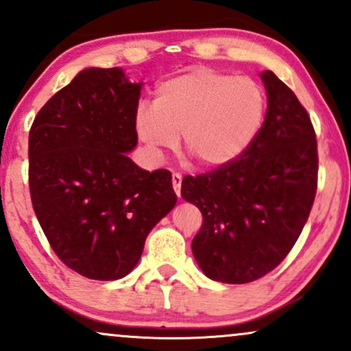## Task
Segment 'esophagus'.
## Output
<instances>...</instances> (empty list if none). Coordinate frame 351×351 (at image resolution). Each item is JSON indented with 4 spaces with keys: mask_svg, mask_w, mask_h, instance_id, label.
Returning a JSON list of instances; mask_svg holds the SVG:
<instances>
[{
    "mask_svg": "<svg viewBox=\"0 0 351 351\" xmlns=\"http://www.w3.org/2000/svg\"><path fill=\"white\" fill-rule=\"evenodd\" d=\"M181 180H183V176H181L180 173H173V175H171L173 189H175L176 196H181Z\"/></svg>",
    "mask_w": 351,
    "mask_h": 351,
    "instance_id": "esophagus-1",
    "label": "esophagus"
}]
</instances>
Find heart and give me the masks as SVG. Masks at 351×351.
Segmentation results:
<instances>
[{
    "label": "heart",
    "mask_w": 351,
    "mask_h": 351,
    "mask_svg": "<svg viewBox=\"0 0 351 351\" xmlns=\"http://www.w3.org/2000/svg\"><path fill=\"white\" fill-rule=\"evenodd\" d=\"M265 97L259 84L213 69H195L165 80L155 104H142L135 132L153 156L183 145L204 168L234 162L259 134Z\"/></svg>",
    "instance_id": "b5f03b06"
}]
</instances>
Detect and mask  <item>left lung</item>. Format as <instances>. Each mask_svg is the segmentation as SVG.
Here are the masks:
<instances>
[{
    "mask_svg": "<svg viewBox=\"0 0 351 351\" xmlns=\"http://www.w3.org/2000/svg\"><path fill=\"white\" fill-rule=\"evenodd\" d=\"M267 112L234 162L186 176L181 196L203 215L193 256L209 279L247 284L276 269L299 239L317 193L313 125L272 71L261 74Z\"/></svg>",
    "mask_w": 351,
    "mask_h": 351,
    "instance_id": "1",
    "label": "left lung"
}]
</instances>
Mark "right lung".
Returning a JSON list of instances; mask_svg holds the SVG:
<instances>
[{"label": "right lung", "mask_w": 351, "mask_h": 351, "mask_svg": "<svg viewBox=\"0 0 351 351\" xmlns=\"http://www.w3.org/2000/svg\"><path fill=\"white\" fill-rule=\"evenodd\" d=\"M140 87L119 67H88L56 92L29 130V191L52 251L87 279L117 280L175 208L168 170L147 171L135 148Z\"/></svg>", "instance_id": "right-lung-1"}]
</instances>
